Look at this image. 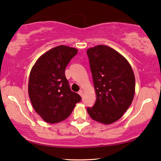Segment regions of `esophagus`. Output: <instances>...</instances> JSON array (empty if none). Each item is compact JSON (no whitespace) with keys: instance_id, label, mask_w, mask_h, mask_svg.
<instances>
[{"instance_id":"34e87169","label":"esophagus","mask_w":161,"mask_h":161,"mask_svg":"<svg viewBox=\"0 0 161 161\" xmlns=\"http://www.w3.org/2000/svg\"><path fill=\"white\" fill-rule=\"evenodd\" d=\"M83 93H84V91H83V90H81H81L79 91V94H80L81 97H82V96H83Z\"/></svg>"}]
</instances>
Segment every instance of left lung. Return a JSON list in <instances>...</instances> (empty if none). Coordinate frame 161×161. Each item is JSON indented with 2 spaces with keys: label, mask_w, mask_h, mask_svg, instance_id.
Returning a JSON list of instances; mask_svg holds the SVG:
<instances>
[{
  "label": "left lung",
  "mask_w": 161,
  "mask_h": 161,
  "mask_svg": "<svg viewBox=\"0 0 161 161\" xmlns=\"http://www.w3.org/2000/svg\"><path fill=\"white\" fill-rule=\"evenodd\" d=\"M97 100L87 108L91 118L111 124L121 118L133 102L135 76L127 59L114 49L99 45L86 50Z\"/></svg>",
  "instance_id": "obj_1"
}]
</instances>
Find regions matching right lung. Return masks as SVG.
I'll return each instance as SVG.
<instances>
[{"mask_svg":"<svg viewBox=\"0 0 161 161\" xmlns=\"http://www.w3.org/2000/svg\"><path fill=\"white\" fill-rule=\"evenodd\" d=\"M77 49L59 45L37 59L30 73L28 94L36 113L45 122L64 121L72 112L81 97L71 91L65 68Z\"/></svg>","mask_w":161,"mask_h":161,"instance_id":"right-lung-1","label":"right lung"}]
</instances>
